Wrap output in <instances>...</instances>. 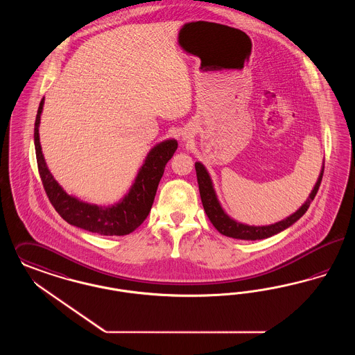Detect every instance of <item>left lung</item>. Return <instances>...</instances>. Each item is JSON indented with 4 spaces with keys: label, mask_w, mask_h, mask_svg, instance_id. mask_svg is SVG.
Returning <instances> with one entry per match:
<instances>
[{
    "label": "left lung",
    "mask_w": 355,
    "mask_h": 355,
    "mask_svg": "<svg viewBox=\"0 0 355 355\" xmlns=\"http://www.w3.org/2000/svg\"><path fill=\"white\" fill-rule=\"evenodd\" d=\"M196 171H197L199 194L202 199V205H203V209L207 214L210 222L213 223L214 227L225 236L234 238V239H243V241H257V239L270 238L272 235L279 234L280 231L292 226L295 222H297L298 219L309 209L313 199L318 191V187L321 184L322 175H324V168H322L321 174L318 177V181L314 186L309 198L298 209L296 213L292 214L286 219L280 220L275 225H270V226H248V225H243V223L231 219L227 214L223 211V209L219 205V200L216 198V194L214 191L213 182L210 180V175L200 162H196Z\"/></svg>",
    "instance_id": "1"
}]
</instances>
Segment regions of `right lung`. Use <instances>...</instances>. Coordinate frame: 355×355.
<instances>
[{"mask_svg":"<svg viewBox=\"0 0 355 355\" xmlns=\"http://www.w3.org/2000/svg\"><path fill=\"white\" fill-rule=\"evenodd\" d=\"M44 98L41 100L34 124V144L38 171L44 191L57 213L72 226L107 236H123L133 232L146 219L156 197L157 187L165 171V165L177 150L175 140L156 145L145 158L135 184L119 203L110 207L89 205L69 196L47 169L40 144V120Z\"/></svg>","mask_w":355,"mask_h":355,"instance_id":"obj_1","label":"right lung"}]
</instances>
